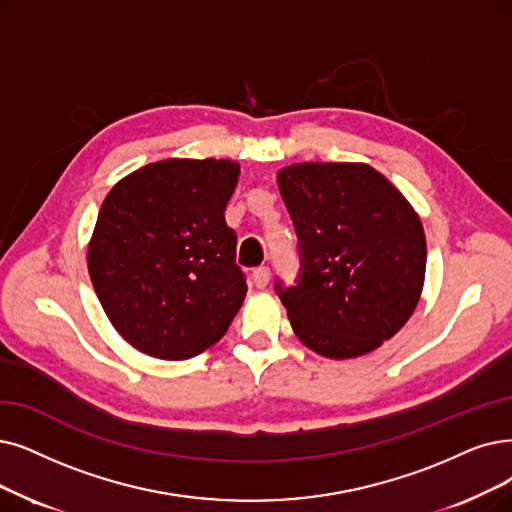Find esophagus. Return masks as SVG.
<instances>
[{
  "instance_id": "1",
  "label": "esophagus",
  "mask_w": 512,
  "mask_h": 512,
  "mask_svg": "<svg viewBox=\"0 0 512 512\" xmlns=\"http://www.w3.org/2000/svg\"><path fill=\"white\" fill-rule=\"evenodd\" d=\"M269 279H271V269H269V267H258V269H254L252 281H254L256 288H267Z\"/></svg>"
}]
</instances>
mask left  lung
Returning <instances> with one entry per match:
<instances>
[{"label": "left lung", "instance_id": "left-lung-1", "mask_svg": "<svg viewBox=\"0 0 512 512\" xmlns=\"http://www.w3.org/2000/svg\"><path fill=\"white\" fill-rule=\"evenodd\" d=\"M298 237L294 285L275 279L296 336L351 359L393 338L424 283L426 239L407 199L365 163H298L277 174Z\"/></svg>", "mask_w": 512, "mask_h": 512}]
</instances>
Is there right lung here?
<instances>
[{
	"label": "right lung",
	"instance_id": "add662e5",
	"mask_svg": "<svg viewBox=\"0 0 512 512\" xmlns=\"http://www.w3.org/2000/svg\"><path fill=\"white\" fill-rule=\"evenodd\" d=\"M239 166L166 159L126 176L102 201L88 248L96 296L140 353L180 361L216 344L248 283L224 210Z\"/></svg>",
	"mask_w": 512,
	"mask_h": 512
}]
</instances>
